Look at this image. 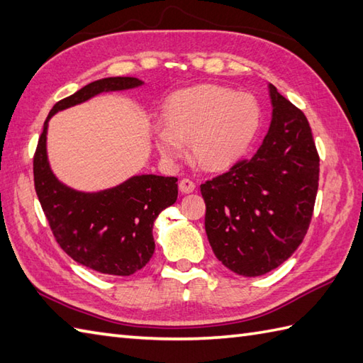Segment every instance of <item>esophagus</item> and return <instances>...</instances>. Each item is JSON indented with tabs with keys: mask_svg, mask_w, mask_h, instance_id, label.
Masks as SVG:
<instances>
[{
	"mask_svg": "<svg viewBox=\"0 0 363 363\" xmlns=\"http://www.w3.org/2000/svg\"><path fill=\"white\" fill-rule=\"evenodd\" d=\"M196 189L195 182L187 179V177H184V179L179 182V190L182 191V194H191Z\"/></svg>",
	"mask_w": 363,
	"mask_h": 363,
	"instance_id": "esophagus-1",
	"label": "esophagus"
}]
</instances>
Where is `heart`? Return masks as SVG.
<instances>
[{
	"instance_id": "b5f03b06",
	"label": "heart",
	"mask_w": 363,
	"mask_h": 363,
	"mask_svg": "<svg viewBox=\"0 0 363 363\" xmlns=\"http://www.w3.org/2000/svg\"><path fill=\"white\" fill-rule=\"evenodd\" d=\"M156 134L159 152L168 160L181 159L182 143L206 169H225L240 160L260 126V107L248 94L213 84L177 90L162 109Z\"/></svg>"
}]
</instances>
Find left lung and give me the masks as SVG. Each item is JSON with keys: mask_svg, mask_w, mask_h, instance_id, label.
I'll return each mask as SVG.
<instances>
[{"mask_svg": "<svg viewBox=\"0 0 363 363\" xmlns=\"http://www.w3.org/2000/svg\"><path fill=\"white\" fill-rule=\"evenodd\" d=\"M273 113L257 152L201 184L206 234L223 265L262 276L284 264L309 229L320 157L306 115L269 84Z\"/></svg>", "mask_w": 363, "mask_h": 363, "instance_id": "8db88e82", "label": "left lung"}]
</instances>
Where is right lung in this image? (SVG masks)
Segmentation results:
<instances>
[{
  "label": "right lung",
  "mask_w": 363,
  "mask_h": 363,
  "mask_svg": "<svg viewBox=\"0 0 363 363\" xmlns=\"http://www.w3.org/2000/svg\"><path fill=\"white\" fill-rule=\"evenodd\" d=\"M129 76L87 84L54 104L45 120L34 154V186L56 242L78 264L98 273L130 276L154 252L152 226L159 213L177 199V177L133 176L117 187L86 194L57 181L46 156V130L54 113L81 104L103 91L140 87Z\"/></svg>",
  "instance_id": "obj_1"
}]
</instances>
